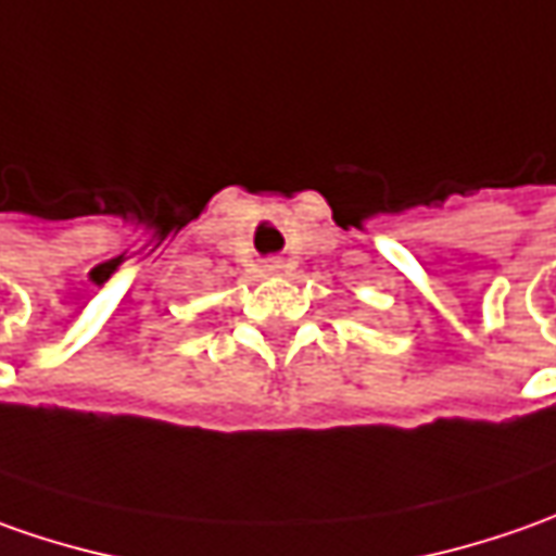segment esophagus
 Returning <instances> with one entry per match:
<instances>
[{
    "instance_id": "34e87169",
    "label": "esophagus",
    "mask_w": 556,
    "mask_h": 556,
    "mask_svg": "<svg viewBox=\"0 0 556 556\" xmlns=\"http://www.w3.org/2000/svg\"><path fill=\"white\" fill-rule=\"evenodd\" d=\"M282 270H286V264H282L279 258H270L267 264H264V274H270V277H279Z\"/></svg>"
}]
</instances>
